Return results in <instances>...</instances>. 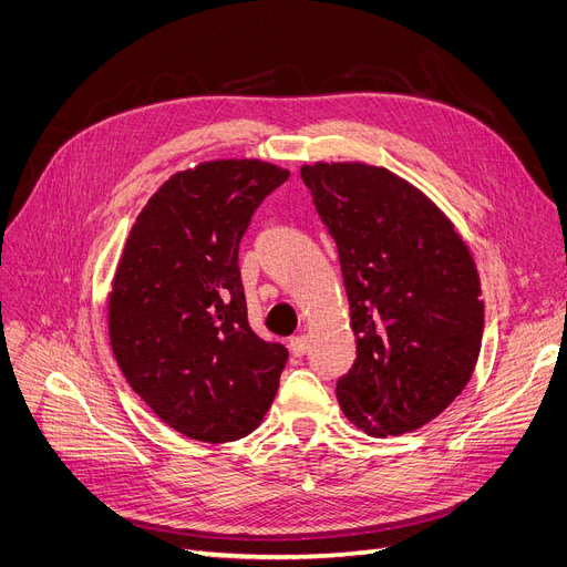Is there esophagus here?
Segmentation results:
<instances>
[{
  "mask_svg": "<svg viewBox=\"0 0 567 567\" xmlns=\"http://www.w3.org/2000/svg\"><path fill=\"white\" fill-rule=\"evenodd\" d=\"M288 349H290V353L296 355V358H302L307 351H309V339L305 337V334H298V337H290V342H288Z\"/></svg>",
  "mask_w": 567,
  "mask_h": 567,
  "instance_id": "34e87169",
  "label": "esophagus"
}]
</instances>
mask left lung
I'll return each instance as SVG.
<instances>
[{
	"instance_id": "left-lung-1",
	"label": "left lung",
	"mask_w": 567,
	"mask_h": 567,
	"mask_svg": "<svg viewBox=\"0 0 567 567\" xmlns=\"http://www.w3.org/2000/svg\"><path fill=\"white\" fill-rule=\"evenodd\" d=\"M332 235L358 355L337 381L344 416L372 437L410 433L454 402L477 365L482 284L433 199L386 167L300 169Z\"/></svg>"
}]
</instances>
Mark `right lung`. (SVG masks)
<instances>
[{"mask_svg":"<svg viewBox=\"0 0 567 567\" xmlns=\"http://www.w3.org/2000/svg\"><path fill=\"white\" fill-rule=\"evenodd\" d=\"M290 176L262 161L176 172L134 220L109 296V337L132 391L197 442L260 425L288 351L246 316L239 241L260 202Z\"/></svg>","mask_w":567,"mask_h":567,"instance_id":"obj_1","label":"right lung"}]
</instances>
